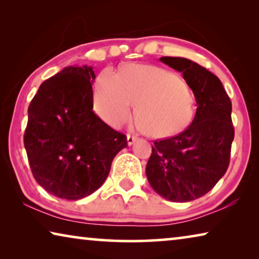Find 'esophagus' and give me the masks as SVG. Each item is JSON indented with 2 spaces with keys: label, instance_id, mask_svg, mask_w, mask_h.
I'll return each instance as SVG.
<instances>
[{
  "label": "esophagus",
  "instance_id": "1",
  "mask_svg": "<svg viewBox=\"0 0 259 259\" xmlns=\"http://www.w3.org/2000/svg\"><path fill=\"white\" fill-rule=\"evenodd\" d=\"M138 140V137L136 135H128V145L131 146L135 142H137Z\"/></svg>",
  "mask_w": 259,
  "mask_h": 259
}]
</instances>
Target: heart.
<instances>
[{"instance_id":"heart-1","label":"heart","mask_w":259,"mask_h":259,"mask_svg":"<svg viewBox=\"0 0 259 259\" xmlns=\"http://www.w3.org/2000/svg\"><path fill=\"white\" fill-rule=\"evenodd\" d=\"M136 107L138 128L153 137L177 134L191 123L194 94L176 74L151 65H128L117 76L104 71L95 84V107L112 126L129 120Z\"/></svg>"}]
</instances>
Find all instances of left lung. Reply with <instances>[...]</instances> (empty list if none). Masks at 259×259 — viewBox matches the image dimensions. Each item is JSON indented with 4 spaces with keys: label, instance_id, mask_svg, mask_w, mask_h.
I'll list each match as a JSON object with an SVG mask.
<instances>
[{
    "label": "left lung",
    "instance_id": "1",
    "mask_svg": "<svg viewBox=\"0 0 259 259\" xmlns=\"http://www.w3.org/2000/svg\"><path fill=\"white\" fill-rule=\"evenodd\" d=\"M160 60L183 73L198 107L186 130L155 140L146 176L153 190L164 199L188 202L207 194L229 168L234 139L232 103L221 80L207 68L181 57Z\"/></svg>",
    "mask_w": 259,
    "mask_h": 259
}]
</instances>
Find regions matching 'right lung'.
<instances>
[{
	"label": "right lung",
	"instance_id": "add662e5",
	"mask_svg": "<svg viewBox=\"0 0 259 259\" xmlns=\"http://www.w3.org/2000/svg\"><path fill=\"white\" fill-rule=\"evenodd\" d=\"M91 66H68L38 88L28 107L24 135L32 174L50 194L66 200L90 195L103 185L112 161L128 146L94 113Z\"/></svg>",
	"mask_w": 259,
	"mask_h": 259
}]
</instances>
